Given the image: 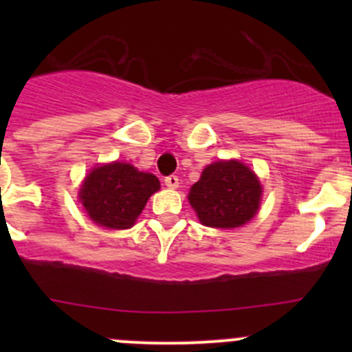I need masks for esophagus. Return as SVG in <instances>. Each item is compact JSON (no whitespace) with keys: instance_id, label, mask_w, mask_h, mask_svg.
I'll use <instances>...</instances> for the list:
<instances>
[{"instance_id":"obj_1","label":"esophagus","mask_w":352,"mask_h":352,"mask_svg":"<svg viewBox=\"0 0 352 352\" xmlns=\"http://www.w3.org/2000/svg\"><path fill=\"white\" fill-rule=\"evenodd\" d=\"M165 186L168 187V189H177V187H179V177L177 175L165 177Z\"/></svg>"}]
</instances>
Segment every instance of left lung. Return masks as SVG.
Listing matches in <instances>:
<instances>
[{"mask_svg":"<svg viewBox=\"0 0 352 352\" xmlns=\"http://www.w3.org/2000/svg\"><path fill=\"white\" fill-rule=\"evenodd\" d=\"M261 196L257 175L243 163L230 160L206 166L190 189L189 202L202 225L236 228L254 218Z\"/></svg>","mask_w":352,"mask_h":352,"instance_id":"left-lung-1","label":"left lung"}]
</instances>
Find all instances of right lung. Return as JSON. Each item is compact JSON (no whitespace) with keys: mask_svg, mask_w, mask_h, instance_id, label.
<instances>
[{"mask_svg":"<svg viewBox=\"0 0 352 352\" xmlns=\"http://www.w3.org/2000/svg\"><path fill=\"white\" fill-rule=\"evenodd\" d=\"M158 189L160 180L155 175L116 162L91 170L80 189V201L91 221L105 228L126 230L134 225Z\"/></svg>","mask_w":352,"mask_h":352,"instance_id":"obj_1","label":"right lung"}]
</instances>
